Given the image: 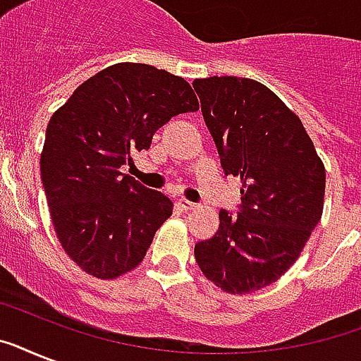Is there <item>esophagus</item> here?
Wrapping results in <instances>:
<instances>
[{"label": "esophagus", "mask_w": 361, "mask_h": 361, "mask_svg": "<svg viewBox=\"0 0 361 361\" xmlns=\"http://www.w3.org/2000/svg\"><path fill=\"white\" fill-rule=\"evenodd\" d=\"M178 208L183 209V212H191V209L197 208V204L189 202L187 198H180V200H178Z\"/></svg>", "instance_id": "obj_1"}]
</instances>
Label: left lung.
Wrapping results in <instances>:
<instances>
[{
	"label": "left lung",
	"mask_w": 361,
	"mask_h": 361,
	"mask_svg": "<svg viewBox=\"0 0 361 361\" xmlns=\"http://www.w3.org/2000/svg\"><path fill=\"white\" fill-rule=\"evenodd\" d=\"M225 174L241 181L238 215L195 245L198 268L228 294L271 285L296 262L324 208L326 170L294 112L251 78L192 82Z\"/></svg>",
	"instance_id": "8db88e82"
}]
</instances>
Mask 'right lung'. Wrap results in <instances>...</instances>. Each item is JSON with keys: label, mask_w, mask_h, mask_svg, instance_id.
<instances>
[{"label": "right lung", "mask_w": 361, "mask_h": 361, "mask_svg": "<svg viewBox=\"0 0 361 361\" xmlns=\"http://www.w3.org/2000/svg\"><path fill=\"white\" fill-rule=\"evenodd\" d=\"M198 110L181 76L144 63L110 65L52 114L41 178L59 243L97 279H116L146 257L174 204L121 172L159 127Z\"/></svg>", "instance_id": "right-lung-1"}]
</instances>
